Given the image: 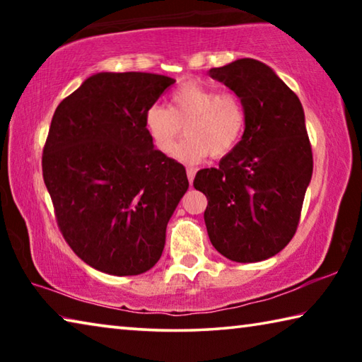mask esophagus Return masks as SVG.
Wrapping results in <instances>:
<instances>
[{"label":"esophagus","mask_w":362,"mask_h":362,"mask_svg":"<svg viewBox=\"0 0 362 362\" xmlns=\"http://www.w3.org/2000/svg\"><path fill=\"white\" fill-rule=\"evenodd\" d=\"M194 174H196V170H194L193 168H187V177H188V182H189V185H193Z\"/></svg>","instance_id":"esophagus-1"}]
</instances>
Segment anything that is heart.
<instances>
[{
    "label": "heart",
    "mask_w": 362,
    "mask_h": 362,
    "mask_svg": "<svg viewBox=\"0 0 362 362\" xmlns=\"http://www.w3.org/2000/svg\"><path fill=\"white\" fill-rule=\"evenodd\" d=\"M145 129L155 148L168 155L185 131L187 139L173 156L196 164L212 155L222 158L235 150L246 127V112L235 94H220L196 81H187L170 95V107L151 105L145 112Z\"/></svg>",
    "instance_id": "1"
}]
</instances>
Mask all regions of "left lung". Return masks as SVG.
I'll list each match as a JSON object with an SVG mask.
<instances>
[{"instance_id":"1","label":"left lung","mask_w":362,"mask_h":362,"mask_svg":"<svg viewBox=\"0 0 362 362\" xmlns=\"http://www.w3.org/2000/svg\"><path fill=\"white\" fill-rule=\"evenodd\" d=\"M209 75L241 100L246 127L218 168L201 169L194 177V188L207 198V235L233 262L265 260L296 235L313 174L303 107L260 60L238 59Z\"/></svg>"}]
</instances>
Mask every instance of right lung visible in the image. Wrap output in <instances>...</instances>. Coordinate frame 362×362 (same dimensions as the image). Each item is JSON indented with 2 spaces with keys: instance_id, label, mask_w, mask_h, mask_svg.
Wrapping results in <instances>:
<instances>
[{
  "instance_id": "obj_1",
  "label": "right lung",
  "mask_w": 362,
  "mask_h": 362,
  "mask_svg": "<svg viewBox=\"0 0 362 362\" xmlns=\"http://www.w3.org/2000/svg\"><path fill=\"white\" fill-rule=\"evenodd\" d=\"M175 79L102 71L59 103L42 177L65 241L89 267L134 276L156 265L188 189L185 168L155 150L145 112Z\"/></svg>"
}]
</instances>
